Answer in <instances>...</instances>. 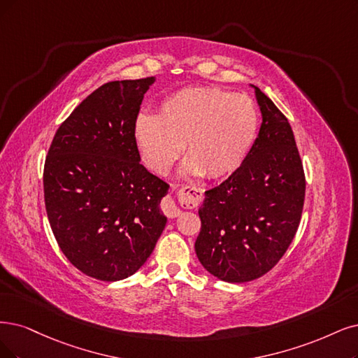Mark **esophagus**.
Listing matches in <instances>:
<instances>
[{
  "instance_id": "esophagus-1",
  "label": "esophagus",
  "mask_w": 358,
  "mask_h": 358,
  "mask_svg": "<svg viewBox=\"0 0 358 358\" xmlns=\"http://www.w3.org/2000/svg\"><path fill=\"white\" fill-rule=\"evenodd\" d=\"M178 199L180 203L186 208H194L199 205L203 199V190L196 187V186H184L180 192H178ZM162 209L164 213L166 214V217L169 218H176L181 214V209L177 206V203L174 202L172 197H166L162 202Z\"/></svg>"
}]
</instances>
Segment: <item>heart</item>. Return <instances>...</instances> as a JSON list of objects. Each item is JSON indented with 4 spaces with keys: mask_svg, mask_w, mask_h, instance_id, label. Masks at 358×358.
<instances>
[{
    "mask_svg": "<svg viewBox=\"0 0 358 358\" xmlns=\"http://www.w3.org/2000/svg\"><path fill=\"white\" fill-rule=\"evenodd\" d=\"M258 131L254 101L215 87H190L166 97L157 115H138L134 140L143 162L165 176L182 150V171L209 180L242 166Z\"/></svg>",
    "mask_w": 358,
    "mask_h": 358,
    "instance_id": "obj_1",
    "label": "heart"
}]
</instances>
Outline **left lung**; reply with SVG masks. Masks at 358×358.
Masks as SVG:
<instances>
[{
  "label": "left lung",
  "instance_id": "8db88e82",
  "mask_svg": "<svg viewBox=\"0 0 358 358\" xmlns=\"http://www.w3.org/2000/svg\"><path fill=\"white\" fill-rule=\"evenodd\" d=\"M262 122L245 162L205 192L194 250L201 264L229 283L255 280L285 255L296 234L306 177L292 128L255 87Z\"/></svg>",
  "mask_w": 358,
  "mask_h": 358
}]
</instances>
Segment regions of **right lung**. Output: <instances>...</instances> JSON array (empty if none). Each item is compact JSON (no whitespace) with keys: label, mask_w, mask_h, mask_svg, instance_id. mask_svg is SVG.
I'll use <instances>...</instances> for the list:
<instances>
[{"label":"right lung","mask_w":358,"mask_h":358,"mask_svg":"<svg viewBox=\"0 0 358 358\" xmlns=\"http://www.w3.org/2000/svg\"><path fill=\"white\" fill-rule=\"evenodd\" d=\"M155 76L101 85L59 127L44 166V199L64 257L104 282L148 261L169 186L140 164L134 122Z\"/></svg>","instance_id":"right-lung-1"}]
</instances>
